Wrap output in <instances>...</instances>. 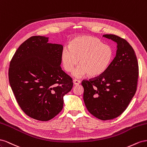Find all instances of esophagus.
I'll list each match as a JSON object with an SVG mask.
<instances>
[{
  "label": "esophagus",
  "instance_id": "1",
  "mask_svg": "<svg viewBox=\"0 0 147 147\" xmlns=\"http://www.w3.org/2000/svg\"><path fill=\"white\" fill-rule=\"evenodd\" d=\"M73 83H74V85H78L81 83V81H79V80H77V79H74V80L73 81Z\"/></svg>",
  "mask_w": 147,
  "mask_h": 147
}]
</instances>
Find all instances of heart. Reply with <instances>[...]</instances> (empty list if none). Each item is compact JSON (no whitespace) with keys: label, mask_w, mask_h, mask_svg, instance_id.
<instances>
[{"label":"heart","mask_w":147,"mask_h":147,"mask_svg":"<svg viewBox=\"0 0 147 147\" xmlns=\"http://www.w3.org/2000/svg\"><path fill=\"white\" fill-rule=\"evenodd\" d=\"M114 57V50L110 45L103 44L97 37L90 36H79L71 40L68 47L62 50L61 58L66 72L74 71L73 75L82 78L88 74L95 77L101 75L109 68Z\"/></svg>","instance_id":"1"}]
</instances>
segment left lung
Listing matches in <instances>:
<instances>
[{
    "label": "left lung",
    "mask_w": 147,
    "mask_h": 147,
    "mask_svg": "<svg viewBox=\"0 0 147 147\" xmlns=\"http://www.w3.org/2000/svg\"><path fill=\"white\" fill-rule=\"evenodd\" d=\"M103 36L117 43L116 55L105 72L81 84L87 110L95 118L105 121L117 118L128 107L137 90L139 65L126 40L114 34Z\"/></svg>",
    "instance_id": "obj_1"
}]
</instances>
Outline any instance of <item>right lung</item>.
I'll return each instance as SVG.
<instances>
[{"mask_svg":"<svg viewBox=\"0 0 147 147\" xmlns=\"http://www.w3.org/2000/svg\"><path fill=\"white\" fill-rule=\"evenodd\" d=\"M48 37H29L16 50L10 63L8 79L18 105L28 116L47 121L63 107V95L73 86L61 68V45Z\"/></svg>","mask_w":147,"mask_h":147,"instance_id":"obj_1","label":"right lung"}]
</instances>
